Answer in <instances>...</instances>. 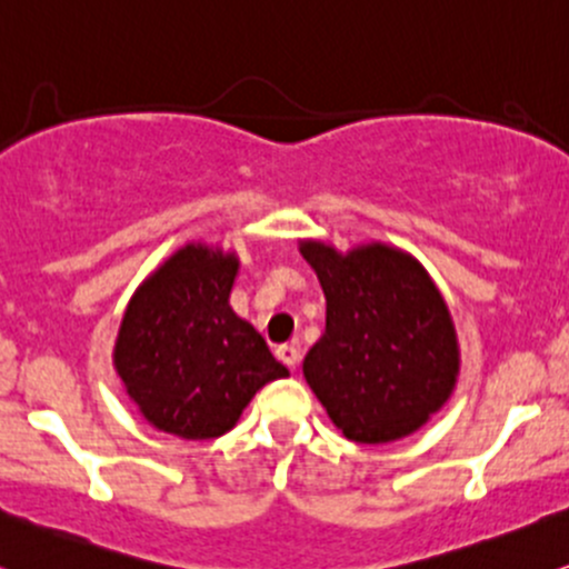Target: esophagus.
<instances>
[{
	"label": "esophagus",
	"instance_id": "1",
	"mask_svg": "<svg viewBox=\"0 0 569 569\" xmlns=\"http://www.w3.org/2000/svg\"><path fill=\"white\" fill-rule=\"evenodd\" d=\"M277 357L284 362L287 368H296L298 360H301V349H298L296 343H282V347L277 349Z\"/></svg>",
	"mask_w": 569,
	"mask_h": 569
}]
</instances>
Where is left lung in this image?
Instances as JSON below:
<instances>
[{"label": "left lung", "instance_id": "obj_1", "mask_svg": "<svg viewBox=\"0 0 569 569\" xmlns=\"http://www.w3.org/2000/svg\"><path fill=\"white\" fill-rule=\"evenodd\" d=\"M325 292V333L303 360L306 385L355 443H392L430 422L459 379L449 306L427 268L400 247L341 252L298 241Z\"/></svg>", "mask_w": 569, "mask_h": 569}]
</instances>
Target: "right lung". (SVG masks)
Returning a JSON list of instances; mask_svg holds the SVG:
<instances>
[{
  "instance_id": "right-lung-1",
  "label": "right lung",
  "mask_w": 569,
  "mask_h": 569,
  "mask_svg": "<svg viewBox=\"0 0 569 569\" xmlns=\"http://www.w3.org/2000/svg\"><path fill=\"white\" fill-rule=\"evenodd\" d=\"M239 254L188 241L133 290L112 347L114 373L156 430L220 438L268 381L290 370L231 309Z\"/></svg>"
}]
</instances>
